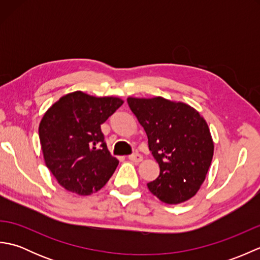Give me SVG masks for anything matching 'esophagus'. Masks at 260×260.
Wrapping results in <instances>:
<instances>
[{
  "mask_svg": "<svg viewBox=\"0 0 260 260\" xmlns=\"http://www.w3.org/2000/svg\"><path fill=\"white\" fill-rule=\"evenodd\" d=\"M128 159L132 162H142L143 161V156L139 153H135V154H132V155L128 156Z\"/></svg>",
  "mask_w": 260,
  "mask_h": 260,
  "instance_id": "esophagus-1",
  "label": "esophagus"
}]
</instances>
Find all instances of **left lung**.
Wrapping results in <instances>:
<instances>
[{
	"instance_id": "1",
	"label": "left lung",
	"mask_w": 260,
	"mask_h": 260,
	"mask_svg": "<svg viewBox=\"0 0 260 260\" xmlns=\"http://www.w3.org/2000/svg\"><path fill=\"white\" fill-rule=\"evenodd\" d=\"M127 103L159 165L158 178L147 183L148 190L168 204L194 197L206 180L214 150L206 119L190 105L163 97H128Z\"/></svg>"
}]
</instances>
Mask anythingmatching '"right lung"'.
<instances>
[{"instance_id": "1", "label": "right lung", "mask_w": 260, "mask_h": 260, "mask_svg": "<svg viewBox=\"0 0 260 260\" xmlns=\"http://www.w3.org/2000/svg\"><path fill=\"white\" fill-rule=\"evenodd\" d=\"M124 101L82 91L62 96L39 125L47 168L67 191L89 196L107 183L118 165L104 141L101 125Z\"/></svg>"}]
</instances>
